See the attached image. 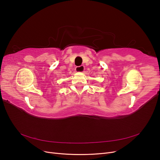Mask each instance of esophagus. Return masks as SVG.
<instances>
[{"instance_id":"obj_1","label":"esophagus","mask_w":160,"mask_h":160,"mask_svg":"<svg viewBox=\"0 0 160 160\" xmlns=\"http://www.w3.org/2000/svg\"><path fill=\"white\" fill-rule=\"evenodd\" d=\"M76 71L77 72H83L85 70V67L83 65H81V66H78V67H76V69H75Z\"/></svg>"}]
</instances>
